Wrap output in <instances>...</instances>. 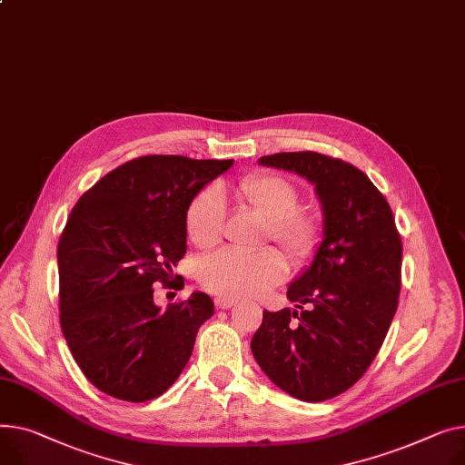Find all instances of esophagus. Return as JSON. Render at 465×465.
Here are the masks:
<instances>
[{
  "label": "esophagus",
  "mask_w": 465,
  "mask_h": 465,
  "mask_svg": "<svg viewBox=\"0 0 465 465\" xmlns=\"http://www.w3.org/2000/svg\"><path fill=\"white\" fill-rule=\"evenodd\" d=\"M235 304L233 299H228V297H216L214 299V306L221 308V311H228V308H232Z\"/></svg>",
  "instance_id": "esophagus-1"
}]
</instances>
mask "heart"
<instances>
[{"instance_id": "1", "label": "heart", "mask_w": 465, "mask_h": 465, "mask_svg": "<svg viewBox=\"0 0 465 465\" xmlns=\"http://www.w3.org/2000/svg\"><path fill=\"white\" fill-rule=\"evenodd\" d=\"M233 196L271 221L269 237L295 263L311 260L322 242L323 226L314 209L299 205V189L284 175L256 172L233 184ZM226 226V202L214 187L200 191L187 209V233L200 249H209L223 239ZM288 272V263L272 249L258 254L219 251L202 260L200 282L213 293L242 299L256 297L276 284Z\"/></svg>"}]
</instances>
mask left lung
I'll return each instance as SVG.
<instances>
[{
	"label": "left lung",
	"mask_w": 465,
	"mask_h": 465,
	"mask_svg": "<svg viewBox=\"0 0 465 465\" xmlns=\"http://www.w3.org/2000/svg\"><path fill=\"white\" fill-rule=\"evenodd\" d=\"M260 164L316 184L323 241L288 288L299 311H263L251 350L276 387L323 401L355 385L383 344L398 306L401 239L385 196L353 164L314 151L265 154Z\"/></svg>",
	"instance_id": "8db88e82"
}]
</instances>
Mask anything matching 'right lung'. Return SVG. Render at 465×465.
<instances>
[{"label":"right lung","instance_id":"obj_1","mask_svg":"<svg viewBox=\"0 0 465 465\" xmlns=\"http://www.w3.org/2000/svg\"><path fill=\"white\" fill-rule=\"evenodd\" d=\"M233 161L147 154L82 194L57 244L59 322L67 346L99 391L127 401L161 396L187 366L207 293L153 302L187 252V209Z\"/></svg>","mask_w":465,"mask_h":465}]
</instances>
